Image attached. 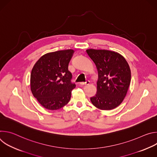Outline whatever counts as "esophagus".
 Masks as SVG:
<instances>
[{
    "label": "esophagus",
    "mask_w": 157,
    "mask_h": 157,
    "mask_svg": "<svg viewBox=\"0 0 157 157\" xmlns=\"http://www.w3.org/2000/svg\"><path fill=\"white\" fill-rule=\"evenodd\" d=\"M89 83H90V81H86V82H80L81 85H84V86L89 85Z\"/></svg>",
    "instance_id": "34e87169"
}]
</instances>
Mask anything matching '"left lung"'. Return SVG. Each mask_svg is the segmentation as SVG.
<instances>
[{
    "label": "left lung",
    "mask_w": 157,
    "mask_h": 157,
    "mask_svg": "<svg viewBox=\"0 0 157 157\" xmlns=\"http://www.w3.org/2000/svg\"><path fill=\"white\" fill-rule=\"evenodd\" d=\"M86 52L98 72L97 93L91 98L92 104L101 110L117 107L125 97L130 83L131 72L127 61L115 52L89 49Z\"/></svg>",
    "instance_id": "8db88e82"
}]
</instances>
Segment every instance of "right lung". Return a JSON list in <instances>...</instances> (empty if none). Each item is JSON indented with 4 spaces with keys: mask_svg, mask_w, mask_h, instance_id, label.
Here are the masks:
<instances>
[{
    "mask_svg": "<svg viewBox=\"0 0 157 157\" xmlns=\"http://www.w3.org/2000/svg\"><path fill=\"white\" fill-rule=\"evenodd\" d=\"M73 50H59L42 56L35 64L30 75L33 96L48 110H57L68 103L76 84L71 82L68 64Z\"/></svg>",
    "mask_w": 157,
    "mask_h": 157,
    "instance_id": "1",
    "label": "right lung"
}]
</instances>
